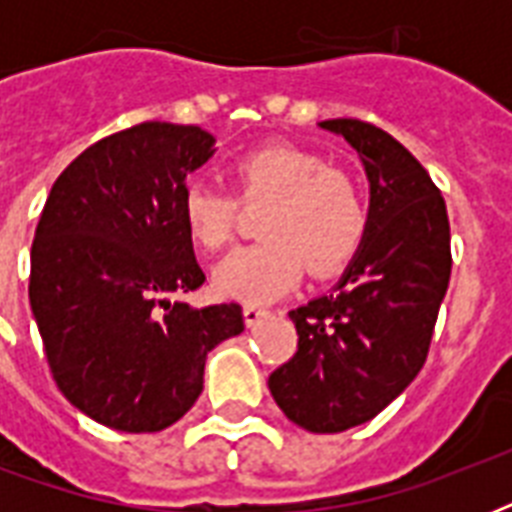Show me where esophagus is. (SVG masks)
<instances>
[{
  "label": "esophagus",
  "mask_w": 512,
  "mask_h": 512,
  "mask_svg": "<svg viewBox=\"0 0 512 512\" xmlns=\"http://www.w3.org/2000/svg\"><path fill=\"white\" fill-rule=\"evenodd\" d=\"M268 313L271 311H268V308H260V305H244V321H247V327H257Z\"/></svg>",
  "instance_id": "obj_1"
}]
</instances>
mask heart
I'll return each mask as SVG.
<instances>
[{"label":"heart","mask_w":512,"mask_h":512,"mask_svg":"<svg viewBox=\"0 0 512 512\" xmlns=\"http://www.w3.org/2000/svg\"><path fill=\"white\" fill-rule=\"evenodd\" d=\"M233 180L244 201H268L260 217L265 239L239 247L217 265L212 287L220 297L271 303L295 287L305 263L313 273L337 271L364 241V196L324 156L273 143L239 156ZM180 217L196 247L217 252L233 239L239 201L207 180H191L180 196Z\"/></svg>","instance_id":"1"}]
</instances>
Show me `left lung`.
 <instances>
[{
    "mask_svg": "<svg viewBox=\"0 0 512 512\" xmlns=\"http://www.w3.org/2000/svg\"><path fill=\"white\" fill-rule=\"evenodd\" d=\"M319 127L348 140L364 164L366 233L335 287L289 311L300 340L268 388L295 425L342 433L377 417L420 374L452 252L441 191L393 135L358 119Z\"/></svg>",
    "mask_w": 512,
    "mask_h": 512,
    "instance_id": "obj_1",
    "label": "left lung"
}]
</instances>
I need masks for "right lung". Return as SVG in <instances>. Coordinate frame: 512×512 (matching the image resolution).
<instances>
[{"instance_id":"add662e5","label":"right lung","mask_w":512,"mask_h":512,"mask_svg":"<svg viewBox=\"0 0 512 512\" xmlns=\"http://www.w3.org/2000/svg\"><path fill=\"white\" fill-rule=\"evenodd\" d=\"M215 151L193 124H135L76 156L47 196L31 313L60 393L106 428H170L201 396L209 350L244 332L236 303L170 300L204 284L180 196Z\"/></svg>"}]
</instances>
